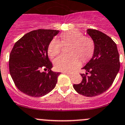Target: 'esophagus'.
Masks as SVG:
<instances>
[{
  "instance_id": "34e87169",
  "label": "esophagus",
  "mask_w": 125,
  "mask_h": 125,
  "mask_svg": "<svg viewBox=\"0 0 125 125\" xmlns=\"http://www.w3.org/2000/svg\"><path fill=\"white\" fill-rule=\"evenodd\" d=\"M64 73H65V74H67V75H72V73H70V72H64Z\"/></svg>"
}]
</instances>
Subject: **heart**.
I'll return each mask as SVG.
<instances>
[{"label": "heart", "mask_w": 125, "mask_h": 125, "mask_svg": "<svg viewBox=\"0 0 125 125\" xmlns=\"http://www.w3.org/2000/svg\"><path fill=\"white\" fill-rule=\"evenodd\" d=\"M60 40L54 38L50 41L48 47V53L53 58L60 53L63 45L69 44L67 52L70 54L62 55L53 62L57 70L72 72L80 65L82 62L88 61L92 57L95 50V44L91 38L84 36L83 33L77 30L63 32L60 35Z\"/></svg>", "instance_id": "1"}]
</instances>
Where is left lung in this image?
<instances>
[{
    "instance_id": "1",
    "label": "left lung",
    "mask_w": 125,
    "mask_h": 125,
    "mask_svg": "<svg viewBox=\"0 0 125 125\" xmlns=\"http://www.w3.org/2000/svg\"><path fill=\"white\" fill-rule=\"evenodd\" d=\"M86 32L94 42L95 50L91 60L82 68L86 73L81 74L82 82L73 88L80 95L92 97L104 93L112 85L120 68V55L110 37L94 29Z\"/></svg>"
}]
</instances>
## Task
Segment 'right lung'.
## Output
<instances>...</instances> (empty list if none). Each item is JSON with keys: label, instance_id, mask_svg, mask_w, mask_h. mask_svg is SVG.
<instances>
[{"label": "right lung", "instance_id": "obj_1", "mask_svg": "<svg viewBox=\"0 0 125 125\" xmlns=\"http://www.w3.org/2000/svg\"><path fill=\"white\" fill-rule=\"evenodd\" d=\"M59 32L33 30L24 35L13 46L9 57L10 74L17 88L25 95L40 97L55 87L60 73L51 70L53 65L48 57V47Z\"/></svg>", "mask_w": 125, "mask_h": 125}]
</instances>
